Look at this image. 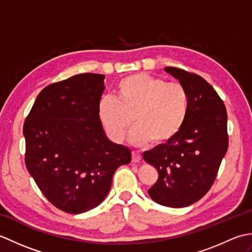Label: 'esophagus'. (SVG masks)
<instances>
[{
	"mask_svg": "<svg viewBox=\"0 0 252 252\" xmlns=\"http://www.w3.org/2000/svg\"><path fill=\"white\" fill-rule=\"evenodd\" d=\"M142 156L138 152H132V162H138L141 161Z\"/></svg>",
	"mask_w": 252,
	"mask_h": 252,
	"instance_id": "1",
	"label": "esophagus"
}]
</instances>
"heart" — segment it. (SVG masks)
Listing matches in <instances>:
<instances>
[{"instance_id":"b5f03b06","label":"heart","mask_w":252,"mask_h":252,"mask_svg":"<svg viewBox=\"0 0 252 252\" xmlns=\"http://www.w3.org/2000/svg\"><path fill=\"white\" fill-rule=\"evenodd\" d=\"M189 111V95L183 84L145 72L121 79L115 98L104 97L98 116L112 141H123L133 123L130 142L136 146L164 145L179 134Z\"/></svg>"}]
</instances>
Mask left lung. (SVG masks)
I'll use <instances>...</instances> for the list:
<instances>
[{
  "mask_svg": "<svg viewBox=\"0 0 252 252\" xmlns=\"http://www.w3.org/2000/svg\"><path fill=\"white\" fill-rule=\"evenodd\" d=\"M164 71L179 80L189 95L183 129L172 141L143 154L158 171L148 195L159 205L190 206L207 194L228 147L227 112L220 96L205 79L175 67Z\"/></svg>",
  "mask_w": 252,
  "mask_h": 252,
  "instance_id": "left-lung-1",
  "label": "left lung"
}]
</instances>
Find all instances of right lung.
Returning a JSON list of instances; mask_svg holds the SVG:
<instances>
[{
	"mask_svg": "<svg viewBox=\"0 0 252 252\" xmlns=\"http://www.w3.org/2000/svg\"><path fill=\"white\" fill-rule=\"evenodd\" d=\"M104 74L82 73L47 85L24 125L26 167L56 208L72 215L97 207L131 151L108 140L98 116Z\"/></svg>",
	"mask_w": 252,
	"mask_h": 252,
	"instance_id": "right-lung-1",
	"label": "right lung"
}]
</instances>
